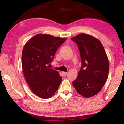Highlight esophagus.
Returning <instances> with one entry per match:
<instances>
[{"mask_svg": "<svg viewBox=\"0 0 124 124\" xmlns=\"http://www.w3.org/2000/svg\"><path fill=\"white\" fill-rule=\"evenodd\" d=\"M62 74H63V76H66V75H67V72H64V71H63V72H62Z\"/></svg>", "mask_w": 124, "mask_h": 124, "instance_id": "obj_1", "label": "esophagus"}]
</instances>
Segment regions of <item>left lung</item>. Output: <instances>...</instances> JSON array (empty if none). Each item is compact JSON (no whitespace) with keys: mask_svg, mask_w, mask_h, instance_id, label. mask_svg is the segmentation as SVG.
<instances>
[{"mask_svg":"<svg viewBox=\"0 0 124 124\" xmlns=\"http://www.w3.org/2000/svg\"><path fill=\"white\" fill-rule=\"evenodd\" d=\"M71 39L78 46L82 60L78 76L72 84L79 94L90 97L101 90L108 79V58L103 45L93 36L82 33Z\"/></svg>","mask_w":124,"mask_h":124,"instance_id":"1","label":"left lung"}]
</instances>
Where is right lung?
Masks as SVG:
<instances>
[{
  "mask_svg": "<svg viewBox=\"0 0 124 124\" xmlns=\"http://www.w3.org/2000/svg\"><path fill=\"white\" fill-rule=\"evenodd\" d=\"M66 39L49 34L34 36L24 46L21 56L22 68L33 93L42 98L52 97L59 88L62 77L47 65Z\"/></svg>",
  "mask_w": 124,
  "mask_h": 124,
  "instance_id": "obj_1",
  "label": "right lung"
}]
</instances>
